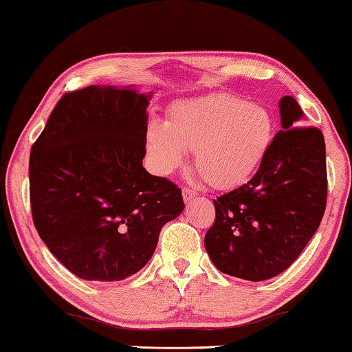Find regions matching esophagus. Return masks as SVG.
I'll use <instances>...</instances> for the list:
<instances>
[{"label": "esophagus", "instance_id": "esophagus-1", "mask_svg": "<svg viewBox=\"0 0 352 352\" xmlns=\"http://www.w3.org/2000/svg\"><path fill=\"white\" fill-rule=\"evenodd\" d=\"M182 194H183V201H185V202H190L191 199H194V197L197 196V191H196V190H192V188H183Z\"/></svg>", "mask_w": 352, "mask_h": 352}]
</instances>
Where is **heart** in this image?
<instances>
[{
	"instance_id": "obj_1",
	"label": "heart",
	"mask_w": 352,
	"mask_h": 352,
	"mask_svg": "<svg viewBox=\"0 0 352 352\" xmlns=\"http://www.w3.org/2000/svg\"><path fill=\"white\" fill-rule=\"evenodd\" d=\"M274 142L269 110L229 94L183 99L169 120L146 128V150L153 169L170 175L194 151L202 180L217 190H232L256 174Z\"/></svg>"
}]
</instances>
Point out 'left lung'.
<instances>
[{
    "label": "left lung",
    "mask_w": 352,
    "mask_h": 352,
    "mask_svg": "<svg viewBox=\"0 0 352 352\" xmlns=\"http://www.w3.org/2000/svg\"><path fill=\"white\" fill-rule=\"evenodd\" d=\"M278 131L264 162L248 183L213 201L217 218L204 245L223 274L269 280L298 258L316 232L327 201L326 144L303 126L292 96L280 101Z\"/></svg>",
    "instance_id": "8db88e82"
}]
</instances>
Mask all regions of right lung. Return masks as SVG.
Returning <instances> with one entry per match:
<instances>
[{
    "label": "right lung",
    "instance_id": "right-lung-1",
    "mask_svg": "<svg viewBox=\"0 0 352 352\" xmlns=\"http://www.w3.org/2000/svg\"><path fill=\"white\" fill-rule=\"evenodd\" d=\"M150 98L112 85L63 94L31 146L34 228L82 280L138 274L185 208L180 188L142 166Z\"/></svg>",
    "mask_w": 352,
    "mask_h": 352
}]
</instances>
